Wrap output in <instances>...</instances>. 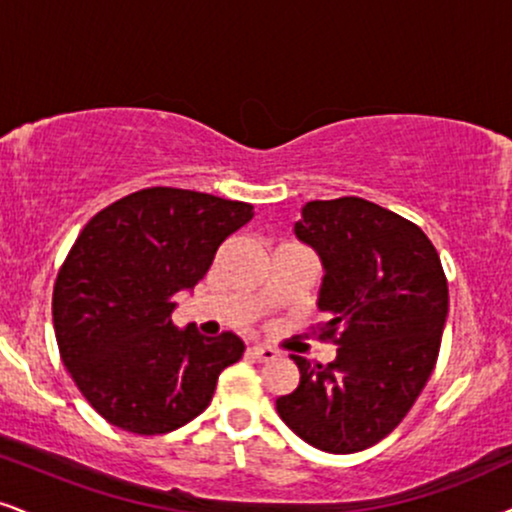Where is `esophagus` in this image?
Instances as JSON below:
<instances>
[{
	"mask_svg": "<svg viewBox=\"0 0 512 512\" xmlns=\"http://www.w3.org/2000/svg\"><path fill=\"white\" fill-rule=\"evenodd\" d=\"M249 353L256 358V361H261V363L263 361H273V358L277 356L275 349H270V346H263V344H254L249 349Z\"/></svg>",
	"mask_w": 512,
	"mask_h": 512,
	"instance_id": "obj_1",
	"label": "esophagus"
}]
</instances>
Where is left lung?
Listing matches in <instances>:
<instances>
[{
    "label": "left lung",
    "mask_w": 512,
    "mask_h": 512,
    "mask_svg": "<svg viewBox=\"0 0 512 512\" xmlns=\"http://www.w3.org/2000/svg\"><path fill=\"white\" fill-rule=\"evenodd\" d=\"M294 235L323 266L320 332L337 358L292 356L299 387L275 401L296 437L327 453L370 449L430 380L449 315L437 249L418 225L361 197L308 201Z\"/></svg>",
    "instance_id": "left-lung-1"
}]
</instances>
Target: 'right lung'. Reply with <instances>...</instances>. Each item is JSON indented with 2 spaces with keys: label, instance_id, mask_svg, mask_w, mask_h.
Returning a JSON list of instances; mask_svg holds the SVG:
<instances>
[{
  "label": "right lung",
  "instance_id": "add662e5",
  "mask_svg": "<svg viewBox=\"0 0 512 512\" xmlns=\"http://www.w3.org/2000/svg\"><path fill=\"white\" fill-rule=\"evenodd\" d=\"M251 204L175 187L140 189L82 227L54 285L61 361L92 408L135 434H166L204 413L244 342L178 330L180 292L218 246L254 218Z\"/></svg>",
  "mask_w": 512,
  "mask_h": 512
}]
</instances>
